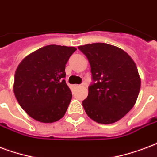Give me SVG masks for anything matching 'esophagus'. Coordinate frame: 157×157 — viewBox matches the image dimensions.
<instances>
[{"label": "esophagus", "instance_id": "obj_1", "mask_svg": "<svg viewBox=\"0 0 157 157\" xmlns=\"http://www.w3.org/2000/svg\"><path fill=\"white\" fill-rule=\"evenodd\" d=\"M79 86H80L79 85H74V88H78Z\"/></svg>", "mask_w": 157, "mask_h": 157}]
</instances>
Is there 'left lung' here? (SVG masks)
Returning <instances> with one entry per match:
<instances>
[{
    "mask_svg": "<svg viewBox=\"0 0 157 157\" xmlns=\"http://www.w3.org/2000/svg\"><path fill=\"white\" fill-rule=\"evenodd\" d=\"M90 65L93 83L82 101L90 118L99 124L115 123L136 103L141 79L137 66L126 52L104 43L79 46Z\"/></svg>",
    "mask_w": 157,
    "mask_h": 157,
    "instance_id": "left-lung-1",
    "label": "left lung"
}]
</instances>
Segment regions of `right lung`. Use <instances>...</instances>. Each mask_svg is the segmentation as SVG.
I'll return each instance as SVG.
<instances>
[{
    "label": "right lung",
    "instance_id": "right-lung-1",
    "mask_svg": "<svg viewBox=\"0 0 157 157\" xmlns=\"http://www.w3.org/2000/svg\"><path fill=\"white\" fill-rule=\"evenodd\" d=\"M74 47L48 45L22 60L15 71L14 93L31 118L42 123L62 118L72 94L64 80L66 64Z\"/></svg>",
    "mask_w": 157,
    "mask_h": 157
}]
</instances>
